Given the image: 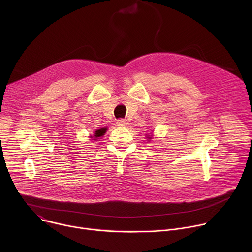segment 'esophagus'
I'll list each match as a JSON object with an SVG mask.
<instances>
[{
  "label": "esophagus",
  "mask_w": 252,
  "mask_h": 252,
  "mask_svg": "<svg viewBox=\"0 0 252 252\" xmlns=\"http://www.w3.org/2000/svg\"><path fill=\"white\" fill-rule=\"evenodd\" d=\"M127 122L126 121V120H119L118 122H117V126H127Z\"/></svg>",
  "instance_id": "1"
}]
</instances>
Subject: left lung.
<instances>
[{
	"instance_id": "1",
	"label": "left lung",
	"mask_w": 252,
	"mask_h": 252,
	"mask_svg": "<svg viewBox=\"0 0 252 252\" xmlns=\"http://www.w3.org/2000/svg\"><path fill=\"white\" fill-rule=\"evenodd\" d=\"M153 136H154V134H153V133H151V134H148L146 137H147L148 141H151V139L153 138Z\"/></svg>"
}]
</instances>
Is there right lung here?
Listing matches in <instances>:
<instances>
[{
	"label": "right lung",
	"instance_id": "right-lung-1",
	"mask_svg": "<svg viewBox=\"0 0 252 252\" xmlns=\"http://www.w3.org/2000/svg\"><path fill=\"white\" fill-rule=\"evenodd\" d=\"M106 130H107V127H102L100 129H95L94 132V135H91L90 137H91L92 140H96V139H98V137L104 135Z\"/></svg>",
	"mask_w": 252,
	"mask_h": 252
}]
</instances>
